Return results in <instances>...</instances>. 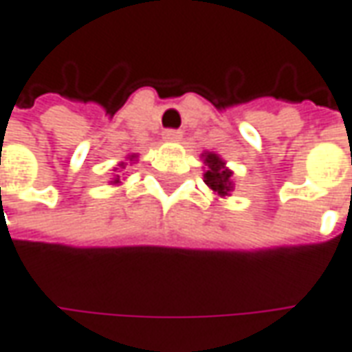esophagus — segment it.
<instances>
[{
	"label": "esophagus",
	"instance_id": "34e87169",
	"mask_svg": "<svg viewBox=\"0 0 352 352\" xmlns=\"http://www.w3.org/2000/svg\"><path fill=\"white\" fill-rule=\"evenodd\" d=\"M163 138H165L167 142H181L183 133L179 130H165L163 131Z\"/></svg>",
	"mask_w": 352,
	"mask_h": 352
}]
</instances>
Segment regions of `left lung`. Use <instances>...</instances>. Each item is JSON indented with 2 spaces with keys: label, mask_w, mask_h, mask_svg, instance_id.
<instances>
[{
  "label": "left lung",
  "mask_w": 352,
  "mask_h": 352,
  "mask_svg": "<svg viewBox=\"0 0 352 352\" xmlns=\"http://www.w3.org/2000/svg\"><path fill=\"white\" fill-rule=\"evenodd\" d=\"M201 157L205 163L203 181L206 187L221 199L230 197V192L234 191V181H232V171L226 167V161L214 151H205Z\"/></svg>",
  "instance_id": "obj_1"
}]
</instances>
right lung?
<instances>
[{
	"mask_svg": "<svg viewBox=\"0 0 352 352\" xmlns=\"http://www.w3.org/2000/svg\"><path fill=\"white\" fill-rule=\"evenodd\" d=\"M126 160L135 161V160H138V155L133 153V155H128ZM126 165H128V163H124V161H120V163H118V167H120V169H126ZM118 167H114V171L118 169ZM120 183H122V177H120V175H114V179L110 181V185H120Z\"/></svg>",
	"mask_w": 352,
	"mask_h": 352,
	"instance_id": "obj_1",
	"label": "right lung"
}]
</instances>
